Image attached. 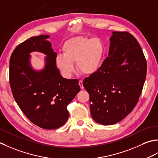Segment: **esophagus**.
<instances>
[{
  "label": "esophagus",
  "mask_w": 158,
  "mask_h": 158,
  "mask_svg": "<svg viewBox=\"0 0 158 158\" xmlns=\"http://www.w3.org/2000/svg\"><path fill=\"white\" fill-rule=\"evenodd\" d=\"M78 84H79V85H80V89H84V86H83V82H82V80H80Z\"/></svg>",
  "instance_id": "esophagus-1"
}]
</instances>
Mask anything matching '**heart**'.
I'll return each instance as SVG.
<instances>
[{
    "label": "heart",
    "mask_w": 158,
    "mask_h": 158,
    "mask_svg": "<svg viewBox=\"0 0 158 158\" xmlns=\"http://www.w3.org/2000/svg\"><path fill=\"white\" fill-rule=\"evenodd\" d=\"M63 55L56 59V65L64 77L69 78L77 69L86 75L97 72L105 53L103 41L98 38L78 36L69 39L63 44Z\"/></svg>",
    "instance_id": "heart-1"
}]
</instances>
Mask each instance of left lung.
<instances>
[{
  "mask_svg": "<svg viewBox=\"0 0 158 158\" xmlns=\"http://www.w3.org/2000/svg\"><path fill=\"white\" fill-rule=\"evenodd\" d=\"M108 56L97 72L86 78L90 110L97 123L113 125L136 106L147 74V62L140 44L127 32H112Z\"/></svg>",
  "mask_w": 158,
  "mask_h": 158,
  "instance_id": "left-lung-1",
  "label": "left lung"
}]
</instances>
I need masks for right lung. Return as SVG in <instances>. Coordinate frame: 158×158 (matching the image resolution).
<instances>
[{
  "label": "right lung",
  "mask_w": 158,
  "mask_h": 158,
  "mask_svg": "<svg viewBox=\"0 0 158 158\" xmlns=\"http://www.w3.org/2000/svg\"><path fill=\"white\" fill-rule=\"evenodd\" d=\"M48 38V35L32 37L15 48L9 61V82L13 96L26 117L39 127L53 130L67 122V106L80 87L78 80L60 75L56 65L57 54ZM33 52L47 56L43 70L31 67L30 53Z\"/></svg>",
  "instance_id": "1"
}]
</instances>
